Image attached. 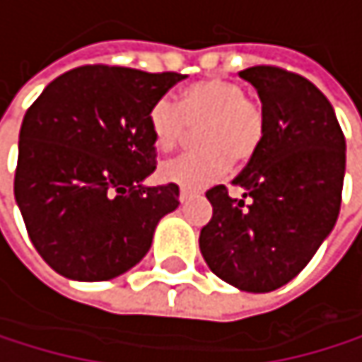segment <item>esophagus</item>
<instances>
[{"label":"esophagus","instance_id":"1","mask_svg":"<svg viewBox=\"0 0 362 362\" xmlns=\"http://www.w3.org/2000/svg\"><path fill=\"white\" fill-rule=\"evenodd\" d=\"M195 195H197V193H193V191H187V189H182V191H180V197H177V199H180V202H182V204H185V202L193 199Z\"/></svg>","mask_w":362,"mask_h":362}]
</instances>
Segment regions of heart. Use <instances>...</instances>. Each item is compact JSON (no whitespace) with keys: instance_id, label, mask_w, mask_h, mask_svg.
Masks as SVG:
<instances>
[{"instance_id":"b5f03b06","label":"heart","mask_w":362,"mask_h":362,"mask_svg":"<svg viewBox=\"0 0 362 362\" xmlns=\"http://www.w3.org/2000/svg\"><path fill=\"white\" fill-rule=\"evenodd\" d=\"M151 141L167 154L199 130L202 151L185 154L158 169L163 182L197 191L219 180L232 163L247 165L265 136V112L243 84L230 78H206L193 82L180 95L177 104L158 100L147 115Z\"/></svg>"}]
</instances>
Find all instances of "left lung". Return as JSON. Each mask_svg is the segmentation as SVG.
I'll return each instance as SVG.
<instances>
[{
	"label": "left lung",
	"instance_id": "left-lung-1",
	"mask_svg": "<svg viewBox=\"0 0 362 362\" xmlns=\"http://www.w3.org/2000/svg\"><path fill=\"white\" fill-rule=\"evenodd\" d=\"M260 97L265 136L247 167L206 191L213 217L199 250L228 284L267 293L293 280L337 223L345 173V136L337 115L306 78L258 64L239 74Z\"/></svg>",
	"mask_w": 362,
	"mask_h": 362
}]
</instances>
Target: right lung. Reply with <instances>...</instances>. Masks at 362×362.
<instances>
[{
    "mask_svg": "<svg viewBox=\"0 0 362 362\" xmlns=\"http://www.w3.org/2000/svg\"><path fill=\"white\" fill-rule=\"evenodd\" d=\"M182 78L86 64L58 76L28 108L15 199L32 245L60 276L102 282L126 274L177 208L175 185L143 180L156 169L149 108Z\"/></svg>",
    "mask_w": 362,
    "mask_h": 362,
    "instance_id": "1",
    "label": "right lung"
}]
</instances>
